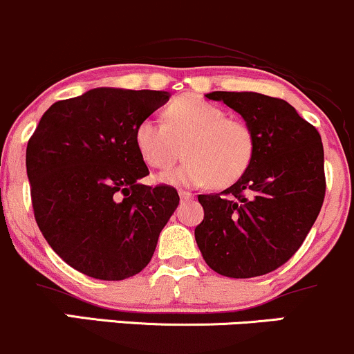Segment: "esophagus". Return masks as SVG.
<instances>
[{
    "instance_id": "obj_1",
    "label": "esophagus",
    "mask_w": 354,
    "mask_h": 354,
    "mask_svg": "<svg viewBox=\"0 0 354 354\" xmlns=\"http://www.w3.org/2000/svg\"><path fill=\"white\" fill-rule=\"evenodd\" d=\"M178 195H180V198H181V200H183V201H188V200H192V198L195 196V195H193V193H189V192H185V189H180V192H178Z\"/></svg>"
}]
</instances>
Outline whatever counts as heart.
<instances>
[{
  "mask_svg": "<svg viewBox=\"0 0 354 354\" xmlns=\"http://www.w3.org/2000/svg\"><path fill=\"white\" fill-rule=\"evenodd\" d=\"M134 145L147 166L168 169L181 156L180 168L166 171L158 181L174 186H215L235 183L254 156V136L243 120L227 118L225 111L203 97L186 94L171 100L165 122L146 118L134 131Z\"/></svg>",
  "mask_w": 354,
  "mask_h": 354,
  "instance_id": "1",
  "label": "heart"
}]
</instances>
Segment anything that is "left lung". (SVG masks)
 <instances>
[{
    "label": "left lung",
    "mask_w": 354,
    "mask_h": 354,
    "mask_svg": "<svg viewBox=\"0 0 354 354\" xmlns=\"http://www.w3.org/2000/svg\"><path fill=\"white\" fill-rule=\"evenodd\" d=\"M242 115L254 136L245 173L221 193L198 195L203 221L195 239L209 269L259 277L292 257L319 215L324 149L314 126L286 100L257 92H209Z\"/></svg>",
    "instance_id": "left-lung-1"
}]
</instances>
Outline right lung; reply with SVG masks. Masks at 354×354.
Returning <instances> with one entry per match:
<instances>
[{
  "mask_svg": "<svg viewBox=\"0 0 354 354\" xmlns=\"http://www.w3.org/2000/svg\"><path fill=\"white\" fill-rule=\"evenodd\" d=\"M168 100L165 91L92 88L50 106L30 138L26 174L38 228L88 277L139 274L180 203L173 186L139 183L149 169L134 145L138 124Z\"/></svg>",
  "mask_w": 354,
  "mask_h": 354,
  "instance_id": "right-lung-1",
  "label": "right lung"
}]
</instances>
